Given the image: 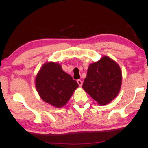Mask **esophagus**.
Listing matches in <instances>:
<instances>
[{
    "instance_id": "1",
    "label": "esophagus",
    "mask_w": 148,
    "mask_h": 148,
    "mask_svg": "<svg viewBox=\"0 0 148 148\" xmlns=\"http://www.w3.org/2000/svg\"><path fill=\"white\" fill-rule=\"evenodd\" d=\"M77 84H79V87H82V86L83 82H82V80H81V79H78L77 81Z\"/></svg>"
}]
</instances>
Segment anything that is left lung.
Instances as JSON below:
<instances>
[{
  "label": "left lung",
  "instance_id": "obj_1",
  "mask_svg": "<svg viewBox=\"0 0 148 148\" xmlns=\"http://www.w3.org/2000/svg\"><path fill=\"white\" fill-rule=\"evenodd\" d=\"M122 84V71L117 62L108 56L89 65L82 88L100 106L118 96Z\"/></svg>",
  "mask_w": 148,
  "mask_h": 148
}]
</instances>
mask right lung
I'll use <instances>...</instances> for the list:
<instances>
[{
  "mask_svg": "<svg viewBox=\"0 0 148 148\" xmlns=\"http://www.w3.org/2000/svg\"><path fill=\"white\" fill-rule=\"evenodd\" d=\"M36 90L44 102L56 108H61L79 87L75 80L62 69L56 62H46L36 77Z\"/></svg>",
  "mask_w": 148,
  "mask_h": 148,
  "instance_id": "add662e5",
  "label": "right lung"
}]
</instances>
